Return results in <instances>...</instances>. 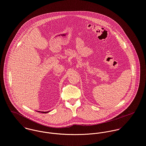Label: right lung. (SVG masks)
<instances>
[{
  "mask_svg": "<svg viewBox=\"0 0 146 146\" xmlns=\"http://www.w3.org/2000/svg\"><path fill=\"white\" fill-rule=\"evenodd\" d=\"M38 112H40V113H48L49 112H50V111H37Z\"/></svg>",
  "mask_w": 146,
  "mask_h": 146,
  "instance_id": "obj_1",
  "label": "right lung"
}]
</instances>
